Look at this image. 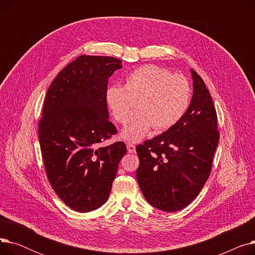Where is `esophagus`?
I'll list each match as a JSON object with an SVG mask.
<instances>
[{
  "instance_id": "1",
  "label": "esophagus",
  "mask_w": 255,
  "mask_h": 255,
  "mask_svg": "<svg viewBox=\"0 0 255 255\" xmlns=\"http://www.w3.org/2000/svg\"><path fill=\"white\" fill-rule=\"evenodd\" d=\"M127 150L129 153H134L135 152V145L133 143H127Z\"/></svg>"
}]
</instances>
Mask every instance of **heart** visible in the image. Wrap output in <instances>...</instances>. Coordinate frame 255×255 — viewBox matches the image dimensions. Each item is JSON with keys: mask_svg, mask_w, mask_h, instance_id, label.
Wrapping results in <instances>:
<instances>
[{"mask_svg": "<svg viewBox=\"0 0 255 255\" xmlns=\"http://www.w3.org/2000/svg\"><path fill=\"white\" fill-rule=\"evenodd\" d=\"M191 87L184 75L155 64L137 67L125 77V85H112L105 102L114 119L126 124L137 102V114L123 129L122 137L138 142L151 129L163 131L175 126L188 110Z\"/></svg>", "mask_w": 255, "mask_h": 255, "instance_id": "obj_1", "label": "heart"}]
</instances>
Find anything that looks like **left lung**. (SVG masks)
I'll return each instance as SVG.
<instances>
[{"label": "left lung", "instance_id": "1", "mask_svg": "<svg viewBox=\"0 0 255 255\" xmlns=\"http://www.w3.org/2000/svg\"><path fill=\"white\" fill-rule=\"evenodd\" d=\"M193 96L183 118L136 146V179L150 205L164 212L188 206L206 184L219 141L217 114L203 78L191 69Z\"/></svg>", "mask_w": 255, "mask_h": 255}]
</instances>
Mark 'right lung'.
Segmentation results:
<instances>
[{
	"label": "right lung",
	"instance_id": "right-lung-1",
	"mask_svg": "<svg viewBox=\"0 0 255 255\" xmlns=\"http://www.w3.org/2000/svg\"><path fill=\"white\" fill-rule=\"evenodd\" d=\"M122 68L113 57L80 56L58 73L44 99L38 136L52 189L70 209L86 213L110 196L126 144L101 143L117 133L105 91Z\"/></svg>",
	"mask_w": 255,
	"mask_h": 255
}]
</instances>
